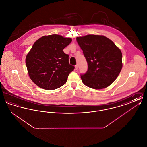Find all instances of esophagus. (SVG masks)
<instances>
[{
    "label": "esophagus",
    "mask_w": 147,
    "mask_h": 147,
    "mask_svg": "<svg viewBox=\"0 0 147 147\" xmlns=\"http://www.w3.org/2000/svg\"><path fill=\"white\" fill-rule=\"evenodd\" d=\"M78 68H79V65H78V64H76V66H75V69L77 70L78 69Z\"/></svg>",
    "instance_id": "esophagus-1"
}]
</instances>
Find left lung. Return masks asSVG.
Instances as JSON below:
<instances>
[{
    "mask_svg": "<svg viewBox=\"0 0 147 147\" xmlns=\"http://www.w3.org/2000/svg\"><path fill=\"white\" fill-rule=\"evenodd\" d=\"M76 40L88 66L87 71L80 75L84 85L95 89L110 85L122 68L121 50L111 40L102 35H86L78 37Z\"/></svg>",
    "mask_w": 147,
    "mask_h": 147,
    "instance_id": "1",
    "label": "left lung"
}]
</instances>
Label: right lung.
Wrapping results in <instances>:
<instances>
[{"instance_id": "obj_1", "label": "right lung", "mask_w": 147, "mask_h": 147, "mask_svg": "<svg viewBox=\"0 0 147 147\" xmlns=\"http://www.w3.org/2000/svg\"><path fill=\"white\" fill-rule=\"evenodd\" d=\"M70 38L61 35L45 36L37 40L26 57V65L32 81L45 90H54L66 83L74 67L69 55L63 52Z\"/></svg>"}]
</instances>
